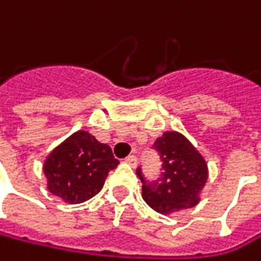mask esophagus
Masks as SVG:
<instances>
[{"label": "esophagus", "instance_id": "34e87169", "mask_svg": "<svg viewBox=\"0 0 261 261\" xmlns=\"http://www.w3.org/2000/svg\"><path fill=\"white\" fill-rule=\"evenodd\" d=\"M125 164H128L129 167H133V168H135V167L138 165V158H136V156H128V158L125 159Z\"/></svg>", "mask_w": 261, "mask_h": 261}]
</instances>
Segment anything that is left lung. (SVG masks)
I'll return each instance as SVG.
<instances>
[{
  "instance_id": "8db88e82",
  "label": "left lung",
  "mask_w": 261,
  "mask_h": 261,
  "mask_svg": "<svg viewBox=\"0 0 261 261\" xmlns=\"http://www.w3.org/2000/svg\"><path fill=\"white\" fill-rule=\"evenodd\" d=\"M154 148L161 154L164 173L158 182L142 180V197L150 208L164 216L196 206L208 182V164L200 151L179 132H165Z\"/></svg>"
}]
</instances>
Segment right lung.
Listing matches in <instances>:
<instances>
[{"mask_svg": "<svg viewBox=\"0 0 261 261\" xmlns=\"http://www.w3.org/2000/svg\"><path fill=\"white\" fill-rule=\"evenodd\" d=\"M117 164L107 144L77 129L48 153L42 171L47 190L65 203L76 205L94 197Z\"/></svg>", "mask_w": 261, "mask_h": 261, "instance_id": "add662e5", "label": "right lung"}]
</instances>
